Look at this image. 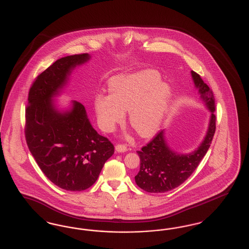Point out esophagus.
<instances>
[{"label": "esophagus", "instance_id": "esophagus-1", "mask_svg": "<svg viewBox=\"0 0 249 249\" xmlns=\"http://www.w3.org/2000/svg\"><path fill=\"white\" fill-rule=\"evenodd\" d=\"M116 151L118 153H124V152L128 151V148L125 144H117L116 145Z\"/></svg>", "mask_w": 249, "mask_h": 249}]
</instances>
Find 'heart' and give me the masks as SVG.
<instances>
[{"mask_svg": "<svg viewBox=\"0 0 249 249\" xmlns=\"http://www.w3.org/2000/svg\"><path fill=\"white\" fill-rule=\"evenodd\" d=\"M110 94L94 97V111L100 128L113 131L129 110L131 127L142 136H149L159 128L169 110L172 91L162 83L160 72L154 69L120 74L108 82Z\"/></svg>", "mask_w": 249, "mask_h": 249, "instance_id": "1", "label": "heart"}]
</instances>
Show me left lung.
Here are the masks:
<instances>
[{"label": "left lung", "mask_w": 249, "mask_h": 249, "mask_svg": "<svg viewBox=\"0 0 249 249\" xmlns=\"http://www.w3.org/2000/svg\"><path fill=\"white\" fill-rule=\"evenodd\" d=\"M191 75L201 100L212 114L207 134L197 149L188 155L178 154L169 148L164 139V130L159 131L150 142L137 151L141 166L135 182L147 192L163 193L180 186L195 171L212 143L216 129L214 95L199 74L191 71Z\"/></svg>", "instance_id": "1"}]
</instances>
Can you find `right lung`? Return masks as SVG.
Instances as JSON below:
<instances>
[{"instance_id":"right-lung-1","label":"right lung","mask_w":249,"mask_h":249,"mask_svg":"<svg viewBox=\"0 0 249 249\" xmlns=\"http://www.w3.org/2000/svg\"><path fill=\"white\" fill-rule=\"evenodd\" d=\"M87 53L60 58L42 71L30 87L26 108L25 135L29 151L45 176L60 189L82 191L97 179L114 145L99 135L87 118L84 105L72 101L60 112L52 98L67 84Z\"/></svg>"}]
</instances>
